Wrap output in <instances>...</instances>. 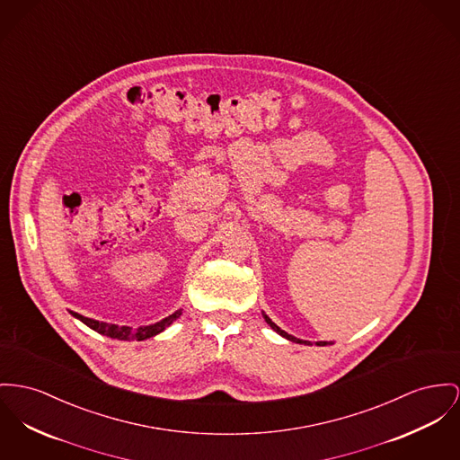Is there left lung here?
<instances>
[{"label":"left lung","mask_w":460,"mask_h":460,"mask_svg":"<svg viewBox=\"0 0 460 460\" xmlns=\"http://www.w3.org/2000/svg\"><path fill=\"white\" fill-rule=\"evenodd\" d=\"M263 319L267 321V324L276 332V333H279L280 337L286 338V340H289V341H295V343H304V345H312V341H306V340H300V338L293 337V335H288L284 330H280L279 326H277L276 323L263 312ZM315 345H319V347H324V345H332V341H315Z\"/></svg>","instance_id":"obj_1"}]
</instances>
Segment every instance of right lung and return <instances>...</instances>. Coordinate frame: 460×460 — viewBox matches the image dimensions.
<instances>
[{
	"mask_svg": "<svg viewBox=\"0 0 460 460\" xmlns=\"http://www.w3.org/2000/svg\"><path fill=\"white\" fill-rule=\"evenodd\" d=\"M181 308L180 310H176L174 314H171V315H167L165 319H162V321H158V323H155V324H148V326H139V328H130V326H119V324H110V323H102V321H95V319H91V317H85V315H82V314H76V312H73V310H69V314L73 315V317H76V319H80L84 324H87L91 330L93 332H97V333H101V335H104V337L110 338H117V340H127V341H130V340H137V341H141V340H148V338L155 337V335H158V333H162L165 328H169L180 315H181Z\"/></svg>",
	"mask_w": 460,
	"mask_h": 460,
	"instance_id": "right-lung-1",
	"label": "right lung"
}]
</instances>
